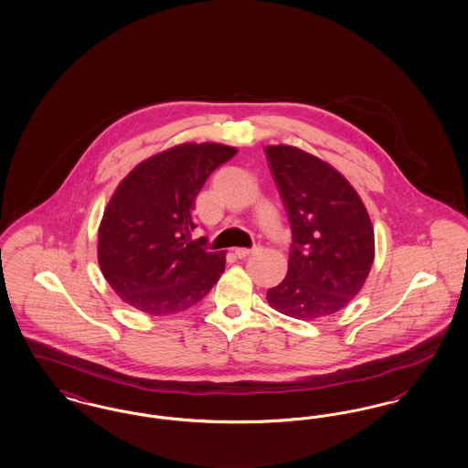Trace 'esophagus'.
<instances>
[{
	"label": "esophagus",
	"instance_id": "esophagus-1",
	"mask_svg": "<svg viewBox=\"0 0 468 468\" xmlns=\"http://www.w3.org/2000/svg\"><path fill=\"white\" fill-rule=\"evenodd\" d=\"M258 250H260V247H252V249L237 247V249H235V256H237V258H240V260H244V258L250 256V254H254V252H258Z\"/></svg>",
	"mask_w": 468,
	"mask_h": 468
}]
</instances>
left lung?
I'll use <instances>...</instances> for the list:
<instances>
[{
  "label": "left lung",
  "mask_w": 468,
  "mask_h": 468,
  "mask_svg": "<svg viewBox=\"0 0 468 468\" xmlns=\"http://www.w3.org/2000/svg\"><path fill=\"white\" fill-rule=\"evenodd\" d=\"M265 153L292 231L288 273L268 290V303L303 321L335 314L356 296L374 263L368 212L323 159L290 145Z\"/></svg>",
  "instance_id": "left-lung-1"
}]
</instances>
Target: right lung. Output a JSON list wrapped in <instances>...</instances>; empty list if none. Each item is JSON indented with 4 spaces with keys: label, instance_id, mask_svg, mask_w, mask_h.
Instances as JSON below:
<instances>
[{
    "label": "right lung",
    "instance_id": "obj_1",
    "mask_svg": "<svg viewBox=\"0 0 468 468\" xmlns=\"http://www.w3.org/2000/svg\"><path fill=\"white\" fill-rule=\"evenodd\" d=\"M237 154L221 144H182L145 159L112 197L98 231L103 277L151 315L186 311L214 288L223 252L191 240L195 200L210 174Z\"/></svg>",
    "mask_w": 468,
    "mask_h": 468
}]
</instances>
